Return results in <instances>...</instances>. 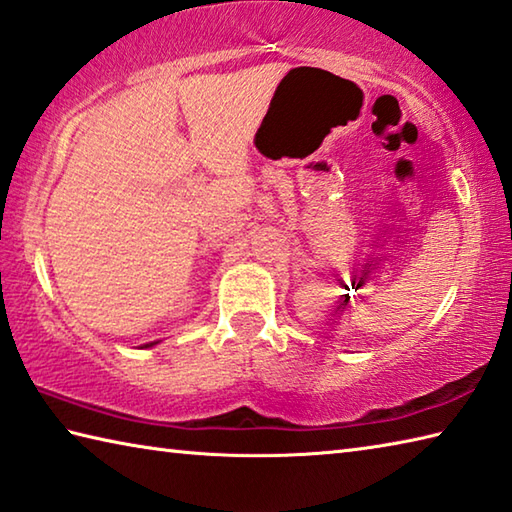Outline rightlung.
<instances>
[{
	"label": "right lung",
	"instance_id": "right-lung-1",
	"mask_svg": "<svg viewBox=\"0 0 512 512\" xmlns=\"http://www.w3.org/2000/svg\"><path fill=\"white\" fill-rule=\"evenodd\" d=\"M153 345H156V343H147V345H144V347H153Z\"/></svg>",
	"mask_w": 512,
	"mask_h": 512
}]
</instances>
